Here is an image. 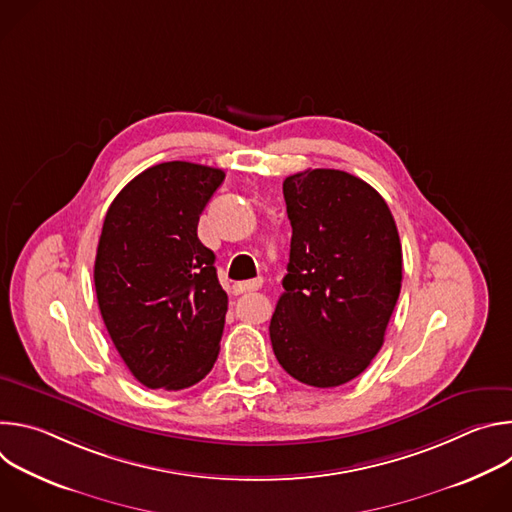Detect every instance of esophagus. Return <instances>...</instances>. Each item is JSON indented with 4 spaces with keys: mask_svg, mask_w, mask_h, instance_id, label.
I'll return each instance as SVG.
<instances>
[{
    "mask_svg": "<svg viewBox=\"0 0 512 512\" xmlns=\"http://www.w3.org/2000/svg\"><path fill=\"white\" fill-rule=\"evenodd\" d=\"M261 285H263V279H261V277L235 283V294H247V291H257V289H261Z\"/></svg>",
    "mask_w": 512,
    "mask_h": 512,
    "instance_id": "obj_1",
    "label": "esophagus"
}]
</instances>
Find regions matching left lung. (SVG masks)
<instances>
[{"instance_id":"obj_1","label":"left lung","mask_w":512,"mask_h":512,"mask_svg":"<svg viewBox=\"0 0 512 512\" xmlns=\"http://www.w3.org/2000/svg\"><path fill=\"white\" fill-rule=\"evenodd\" d=\"M283 198L291 245L271 346L300 383L338 387L385 342L403 279L395 218L373 186L342 170L287 176Z\"/></svg>"}]
</instances>
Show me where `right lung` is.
Returning a JSON list of instances; mask_svg holds the SVG:
<instances>
[{"label": "right lung", "instance_id": "right-lung-1", "mask_svg": "<svg viewBox=\"0 0 512 512\" xmlns=\"http://www.w3.org/2000/svg\"><path fill=\"white\" fill-rule=\"evenodd\" d=\"M223 180L218 168L164 162L135 176L105 214L97 302L117 352L148 389L196 385L221 350L229 298L196 231Z\"/></svg>", "mask_w": 512, "mask_h": 512}]
</instances>
